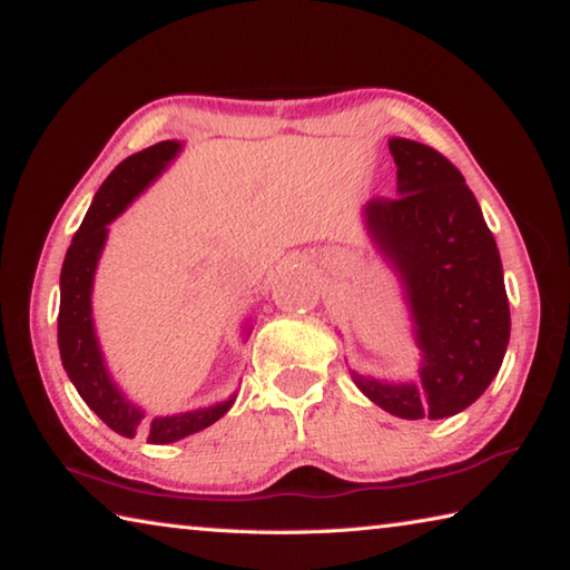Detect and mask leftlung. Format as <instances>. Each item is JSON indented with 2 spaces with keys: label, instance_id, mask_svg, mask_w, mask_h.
Masks as SVG:
<instances>
[{
  "label": "left lung",
  "instance_id": "left-lung-1",
  "mask_svg": "<svg viewBox=\"0 0 570 570\" xmlns=\"http://www.w3.org/2000/svg\"><path fill=\"white\" fill-rule=\"evenodd\" d=\"M399 199L364 209L376 249L401 276L421 348L419 381L361 374L364 396L399 419H449L489 389L511 336L499 246L463 174L426 144L391 139Z\"/></svg>",
  "mask_w": 570,
  "mask_h": 570
}]
</instances>
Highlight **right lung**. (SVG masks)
I'll list each match as a JSON object with an SVG mask.
<instances>
[{"label": "right lung", "mask_w": 570, "mask_h": 570, "mask_svg": "<svg viewBox=\"0 0 570 570\" xmlns=\"http://www.w3.org/2000/svg\"><path fill=\"white\" fill-rule=\"evenodd\" d=\"M181 141H159L154 147L131 154L114 169L105 184L99 186L91 202L85 222L71 239L65 264H61L59 278V318H57V341L61 364L67 376L87 401V406L107 423L119 436L131 439L144 426V411L124 396L114 384L105 356H101L99 341L95 334V318H91V284L99 264L101 249L107 242V224L127 209L147 186L169 167L177 157ZM229 401L216 403L209 409L186 411L179 416H159L147 423L149 443H171L191 433L212 426L226 411L232 409Z\"/></svg>", "instance_id": "1"}]
</instances>
